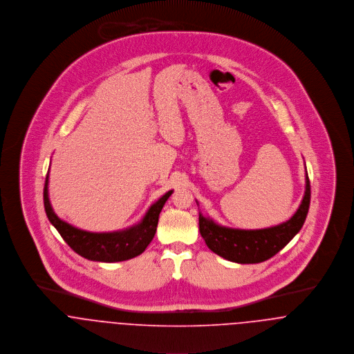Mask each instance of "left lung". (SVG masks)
<instances>
[{
    "mask_svg": "<svg viewBox=\"0 0 354 354\" xmlns=\"http://www.w3.org/2000/svg\"><path fill=\"white\" fill-rule=\"evenodd\" d=\"M310 199L311 185L306 174L303 201L288 221L263 230H236L218 225L199 213V232L206 245L221 258L236 263H261L274 257L299 234L308 214Z\"/></svg>",
    "mask_w": 354,
    "mask_h": 354,
    "instance_id": "obj_1",
    "label": "left lung"
}]
</instances>
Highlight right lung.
Wrapping results in <instances>:
<instances>
[{
  "instance_id": "1",
  "label": "right lung",
  "mask_w": 354,
  "mask_h": 354,
  "mask_svg": "<svg viewBox=\"0 0 354 354\" xmlns=\"http://www.w3.org/2000/svg\"><path fill=\"white\" fill-rule=\"evenodd\" d=\"M172 190L165 193L147 212L144 218L123 231L86 232L62 221L53 210L48 199V174L46 175L43 202L48 221L68 243V245L85 259L96 262H120L131 259L145 251L158 230V214Z\"/></svg>"
}]
</instances>
